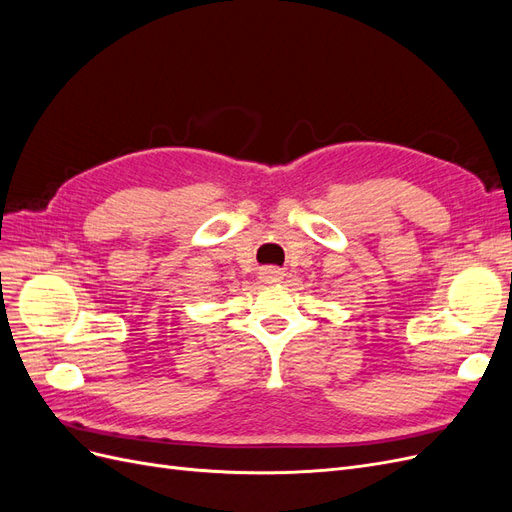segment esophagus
Instances as JSON below:
<instances>
[{
    "label": "esophagus",
    "mask_w": 512,
    "mask_h": 512,
    "mask_svg": "<svg viewBox=\"0 0 512 512\" xmlns=\"http://www.w3.org/2000/svg\"><path fill=\"white\" fill-rule=\"evenodd\" d=\"M260 277H262V282L273 284V282H280L282 280L284 271L282 269H275V267H267V269L260 271Z\"/></svg>",
    "instance_id": "1"
}]
</instances>
